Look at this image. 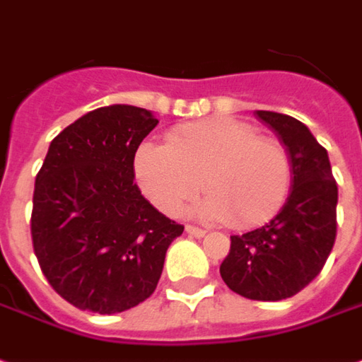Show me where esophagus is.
Wrapping results in <instances>:
<instances>
[{"label":"esophagus","instance_id":"obj_1","mask_svg":"<svg viewBox=\"0 0 362 362\" xmlns=\"http://www.w3.org/2000/svg\"><path fill=\"white\" fill-rule=\"evenodd\" d=\"M186 232L190 233V235H196V238H204V235H206V230L194 226V223H186Z\"/></svg>","mask_w":362,"mask_h":362}]
</instances>
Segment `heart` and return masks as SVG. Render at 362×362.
I'll list each match as a JSON object with an SVG mask.
<instances>
[{"label":"heart","mask_w":362,"mask_h":362,"mask_svg":"<svg viewBox=\"0 0 362 362\" xmlns=\"http://www.w3.org/2000/svg\"><path fill=\"white\" fill-rule=\"evenodd\" d=\"M134 176L148 200L176 216L204 188L202 216L253 228L281 210L293 182V160L281 140L233 119L184 124L166 134L164 146L144 144Z\"/></svg>","instance_id":"b5f03b06"}]
</instances>
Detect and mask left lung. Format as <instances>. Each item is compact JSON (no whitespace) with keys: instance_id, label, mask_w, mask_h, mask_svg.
Wrapping results in <instances>:
<instances>
[{"instance_id":"8db88e82","label":"left lung","mask_w":362,"mask_h":362,"mask_svg":"<svg viewBox=\"0 0 362 362\" xmlns=\"http://www.w3.org/2000/svg\"><path fill=\"white\" fill-rule=\"evenodd\" d=\"M293 160L291 194L272 222L232 235L220 265L226 285L253 301L297 295L321 274L337 238V182L327 150L293 117L257 110Z\"/></svg>"}]
</instances>
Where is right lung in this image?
Instances as JSON below:
<instances>
[{"label": "right lung", "instance_id": "obj_1", "mask_svg": "<svg viewBox=\"0 0 362 362\" xmlns=\"http://www.w3.org/2000/svg\"><path fill=\"white\" fill-rule=\"evenodd\" d=\"M156 124L130 105L90 110L51 140L37 172L33 252L49 285L81 311L112 315L148 299L184 232L134 182V154Z\"/></svg>", "mask_w": 362, "mask_h": 362}]
</instances>
